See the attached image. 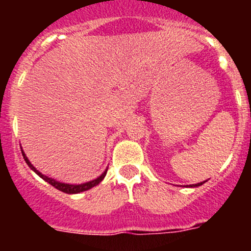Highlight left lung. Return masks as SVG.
<instances>
[{
  "instance_id": "1",
  "label": "left lung",
  "mask_w": 251,
  "mask_h": 251,
  "mask_svg": "<svg viewBox=\"0 0 251 251\" xmlns=\"http://www.w3.org/2000/svg\"><path fill=\"white\" fill-rule=\"evenodd\" d=\"M202 183H203V182H200V183H197V185H194V186H196V187H197V186H200V185H202Z\"/></svg>"
}]
</instances>
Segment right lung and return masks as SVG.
I'll list each match as a JSON object with an SVG mask.
<instances>
[{
    "instance_id": "add662e5",
    "label": "right lung",
    "mask_w": 251,
    "mask_h": 251,
    "mask_svg": "<svg viewBox=\"0 0 251 251\" xmlns=\"http://www.w3.org/2000/svg\"><path fill=\"white\" fill-rule=\"evenodd\" d=\"M22 156H24V159L26 161V163L28 165V167L31 168V170L34 171V172H36L37 175H39L40 177L43 179H45L46 182L50 183L51 186H54L55 188H57L59 191H63L65 192V194H79V192H83V191H86V190H89V188L94 187V186H97L98 183H100L101 181H103V178L105 177L106 175V170L104 174H101V176H99L98 178H95L93 179V181H89V182H86V183H81V185H69V183H61V182H57V181H55V179L50 178V177L45 176V175L43 174H40L39 171L36 170V168L34 167V166L31 165L30 161L27 159V157L25 156V153H24V151H22Z\"/></svg>"
}]
</instances>
